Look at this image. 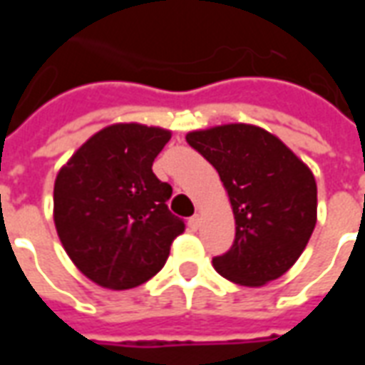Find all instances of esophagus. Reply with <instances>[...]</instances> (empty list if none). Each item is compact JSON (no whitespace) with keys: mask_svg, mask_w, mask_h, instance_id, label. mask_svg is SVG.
<instances>
[{"mask_svg":"<svg viewBox=\"0 0 365 365\" xmlns=\"http://www.w3.org/2000/svg\"><path fill=\"white\" fill-rule=\"evenodd\" d=\"M199 225H201V217H199V215H193V217L190 219V227L193 230H197Z\"/></svg>","mask_w":365,"mask_h":365,"instance_id":"obj_1","label":"esophagus"}]
</instances>
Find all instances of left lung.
I'll use <instances>...</instances> for the list:
<instances>
[{
	"instance_id": "left-lung-1",
	"label": "left lung",
	"mask_w": 365,
	"mask_h": 365,
	"mask_svg": "<svg viewBox=\"0 0 365 365\" xmlns=\"http://www.w3.org/2000/svg\"><path fill=\"white\" fill-rule=\"evenodd\" d=\"M185 140L219 172L237 221L235 242L215 256V269L248 287L282 277L317 225L313 172L277 136L254 125L195 130Z\"/></svg>"
}]
</instances>
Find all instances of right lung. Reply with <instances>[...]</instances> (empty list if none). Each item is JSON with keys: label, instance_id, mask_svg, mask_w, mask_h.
<instances>
[{"label": "right lung", "instance_id": "obj_1", "mask_svg": "<svg viewBox=\"0 0 365 365\" xmlns=\"http://www.w3.org/2000/svg\"><path fill=\"white\" fill-rule=\"evenodd\" d=\"M170 130L120 123L99 130L56 175L54 225L78 269L107 289H130L164 268L185 222L168 209L172 185L152 162Z\"/></svg>", "mask_w": 365, "mask_h": 365}]
</instances>
